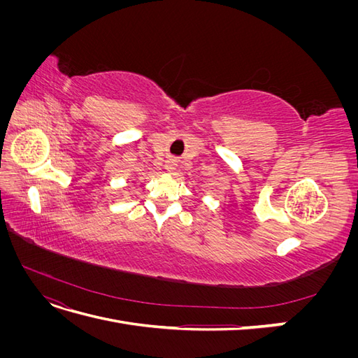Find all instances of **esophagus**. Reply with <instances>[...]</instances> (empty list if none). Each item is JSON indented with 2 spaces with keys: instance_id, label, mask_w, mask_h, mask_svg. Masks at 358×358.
<instances>
[{
  "instance_id": "34e87169",
  "label": "esophagus",
  "mask_w": 358,
  "mask_h": 358,
  "mask_svg": "<svg viewBox=\"0 0 358 358\" xmlns=\"http://www.w3.org/2000/svg\"><path fill=\"white\" fill-rule=\"evenodd\" d=\"M176 161L175 159H167V162H166V170L167 171H173V170H175L176 169Z\"/></svg>"
}]
</instances>
